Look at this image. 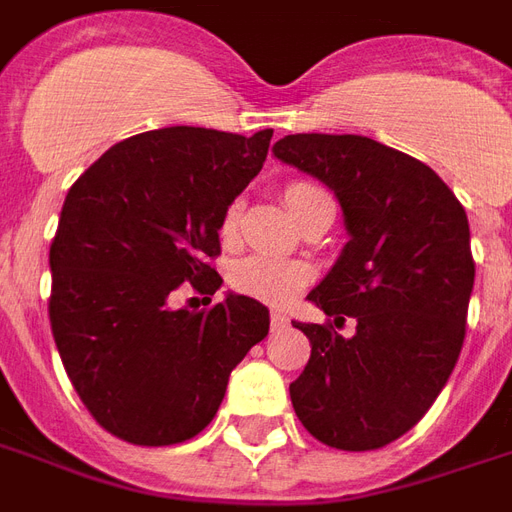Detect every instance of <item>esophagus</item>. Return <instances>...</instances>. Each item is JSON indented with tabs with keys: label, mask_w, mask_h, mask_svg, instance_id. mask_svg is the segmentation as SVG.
<instances>
[{
	"label": "esophagus",
	"mask_w": 512,
	"mask_h": 512,
	"mask_svg": "<svg viewBox=\"0 0 512 512\" xmlns=\"http://www.w3.org/2000/svg\"><path fill=\"white\" fill-rule=\"evenodd\" d=\"M270 326H272V332H280V329H286V326H288V318L283 313H272L270 315Z\"/></svg>",
	"instance_id": "34e87169"
}]
</instances>
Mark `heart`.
<instances>
[{"instance_id": "1", "label": "heart", "mask_w": 512, "mask_h": 512, "mask_svg": "<svg viewBox=\"0 0 512 512\" xmlns=\"http://www.w3.org/2000/svg\"><path fill=\"white\" fill-rule=\"evenodd\" d=\"M318 186L313 183H288L283 191L286 207L294 213V207L305 197H310ZM240 221H242V202H232L224 210L221 218V240L232 245L240 234ZM310 280V270L299 261H283L272 259V256H248L242 259L232 272V286L245 294V297L259 299L267 305H286L291 299L297 297L299 291L307 286Z\"/></svg>"}]
</instances>
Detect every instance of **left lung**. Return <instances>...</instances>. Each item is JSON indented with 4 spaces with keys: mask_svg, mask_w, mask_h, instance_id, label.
Masks as SVG:
<instances>
[{
    "mask_svg": "<svg viewBox=\"0 0 512 512\" xmlns=\"http://www.w3.org/2000/svg\"><path fill=\"white\" fill-rule=\"evenodd\" d=\"M272 153L332 188L351 237L307 299L334 325L356 317L357 334L291 321L313 348L291 405L329 448L375 451L424 418L456 367L475 283L467 213L434 169L361 134H288Z\"/></svg>",
    "mask_w": 512,
    "mask_h": 512,
    "instance_id": "left-lung-1",
    "label": "left lung"
}]
</instances>
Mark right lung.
Wrapping results in <instances>:
<instances>
[{
	"mask_svg": "<svg viewBox=\"0 0 512 512\" xmlns=\"http://www.w3.org/2000/svg\"><path fill=\"white\" fill-rule=\"evenodd\" d=\"M270 140L272 129H153L113 145L69 188L51 245L53 340L88 413L126 443L202 432L234 367L270 332V310L242 294L199 313L169 305L183 283L221 288L210 267L221 218Z\"/></svg>",
	"mask_w": 512,
	"mask_h": 512,
	"instance_id": "add662e5",
	"label": "right lung"
}]
</instances>
